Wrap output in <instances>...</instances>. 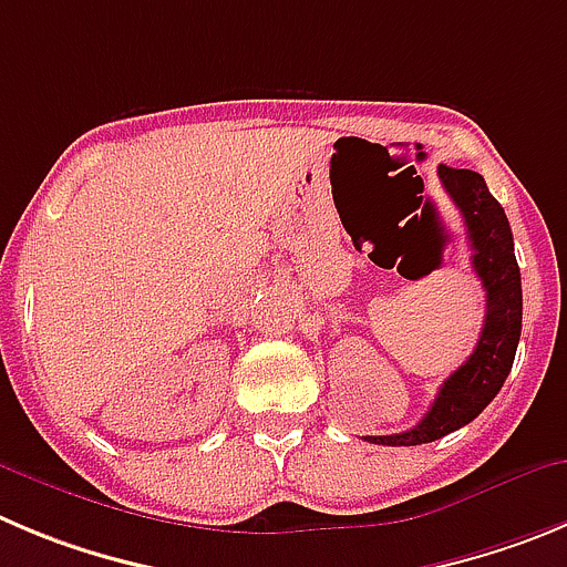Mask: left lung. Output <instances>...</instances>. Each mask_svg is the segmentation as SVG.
<instances>
[{"label":"left lung","instance_id":"1","mask_svg":"<svg viewBox=\"0 0 567 567\" xmlns=\"http://www.w3.org/2000/svg\"><path fill=\"white\" fill-rule=\"evenodd\" d=\"M439 182L462 212L467 240L473 246V268L486 290L484 330L473 355L444 380L427 414L411 431L391 436H363L389 447L436 442L473 422L495 400L515 363L523 327L520 268L515 259L509 220L486 182L473 171H456L439 164Z\"/></svg>","mask_w":567,"mask_h":567}]
</instances>
